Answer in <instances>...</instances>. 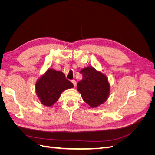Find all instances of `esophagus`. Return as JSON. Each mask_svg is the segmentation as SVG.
I'll use <instances>...</instances> for the list:
<instances>
[{
  "label": "esophagus",
  "instance_id": "obj_1",
  "mask_svg": "<svg viewBox=\"0 0 155 155\" xmlns=\"http://www.w3.org/2000/svg\"><path fill=\"white\" fill-rule=\"evenodd\" d=\"M72 83H73V85L74 87H76V85H77V83H76V81L74 80V79H73V80H72Z\"/></svg>",
  "mask_w": 155,
  "mask_h": 155
}]
</instances>
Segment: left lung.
Listing matches in <instances>:
<instances>
[{"mask_svg": "<svg viewBox=\"0 0 155 155\" xmlns=\"http://www.w3.org/2000/svg\"><path fill=\"white\" fill-rule=\"evenodd\" d=\"M82 80L77 85L83 100L92 108L99 106L107 100L110 85L107 78L92 67L81 69Z\"/></svg>", "mask_w": 155, "mask_h": 155, "instance_id": "left-lung-1", "label": "left lung"}]
</instances>
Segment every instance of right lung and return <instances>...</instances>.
Wrapping results in <instances>:
<instances>
[{
    "label": "right lung",
    "instance_id": "obj_1",
    "mask_svg": "<svg viewBox=\"0 0 155 155\" xmlns=\"http://www.w3.org/2000/svg\"><path fill=\"white\" fill-rule=\"evenodd\" d=\"M74 87L62 72L49 68L37 81L36 93L41 104L50 107L58 100L64 90Z\"/></svg>",
    "mask_w": 155,
    "mask_h": 155
}]
</instances>
